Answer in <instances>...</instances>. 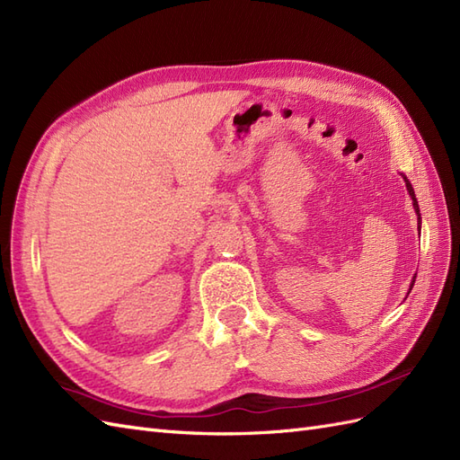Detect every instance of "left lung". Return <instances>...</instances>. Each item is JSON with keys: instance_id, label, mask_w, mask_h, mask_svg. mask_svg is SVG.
Here are the masks:
<instances>
[{"instance_id": "obj_1", "label": "left lung", "mask_w": 460, "mask_h": 460, "mask_svg": "<svg viewBox=\"0 0 460 460\" xmlns=\"http://www.w3.org/2000/svg\"><path fill=\"white\" fill-rule=\"evenodd\" d=\"M402 178H405V184H407V190H409V196L412 198V207H414V211H416V215H419V225H420V208H419V201H416V196H414V190H412V186H411V182L407 180V176L402 174ZM420 228V226H419ZM416 278V276H414ZM412 286H414V280H412V284H411V289H412Z\"/></svg>"}]
</instances>
